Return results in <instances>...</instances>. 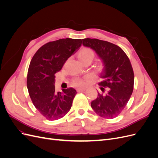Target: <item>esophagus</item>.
<instances>
[{
	"label": "esophagus",
	"instance_id": "1",
	"mask_svg": "<svg viewBox=\"0 0 158 158\" xmlns=\"http://www.w3.org/2000/svg\"><path fill=\"white\" fill-rule=\"evenodd\" d=\"M85 90V88H78L77 89H76V91H77L78 92H84V91Z\"/></svg>",
	"mask_w": 158,
	"mask_h": 158
}]
</instances>
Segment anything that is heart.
Wrapping results in <instances>:
<instances>
[{"label": "heart", "mask_w": 158, "mask_h": 158, "mask_svg": "<svg viewBox=\"0 0 158 158\" xmlns=\"http://www.w3.org/2000/svg\"><path fill=\"white\" fill-rule=\"evenodd\" d=\"M78 56L81 62H84L85 60L92 61L94 57V52L92 49L88 48V47H84V48H82L79 51ZM99 69L102 70L103 69V66L102 65L99 66ZM73 84L75 85V86H82V85H84V82L80 79H76L73 81Z\"/></svg>", "instance_id": "b5f03b06"}]
</instances>
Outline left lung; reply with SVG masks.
Returning <instances> with one entry per match:
<instances>
[{
    "instance_id": "left-lung-1",
    "label": "left lung",
    "mask_w": 158,
    "mask_h": 158,
    "mask_svg": "<svg viewBox=\"0 0 158 158\" xmlns=\"http://www.w3.org/2000/svg\"><path fill=\"white\" fill-rule=\"evenodd\" d=\"M82 44L96 52L104 64L103 80L98 84L102 93H98L91 107L101 117L115 118L125 109L133 92L135 76L131 61L120 47L110 42L85 38Z\"/></svg>"
}]
</instances>
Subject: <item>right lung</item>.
<instances>
[{
  "instance_id": "right-lung-1",
  "label": "right lung",
  "mask_w": 158,
  "mask_h": 158,
  "mask_svg": "<svg viewBox=\"0 0 158 158\" xmlns=\"http://www.w3.org/2000/svg\"><path fill=\"white\" fill-rule=\"evenodd\" d=\"M82 45L80 39H60L47 43L33 55L27 76V88L35 107L47 120L66 115L77 94L74 88L56 92L55 74Z\"/></svg>"
}]
</instances>
